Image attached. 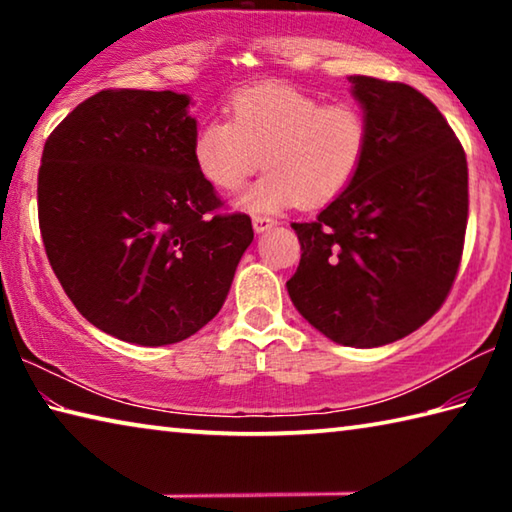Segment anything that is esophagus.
Instances as JSON below:
<instances>
[{"mask_svg": "<svg viewBox=\"0 0 512 512\" xmlns=\"http://www.w3.org/2000/svg\"><path fill=\"white\" fill-rule=\"evenodd\" d=\"M273 225H277V221L271 219V216H253V228H255L257 235H262V232L271 230Z\"/></svg>", "mask_w": 512, "mask_h": 512, "instance_id": "esophagus-1", "label": "esophagus"}]
</instances>
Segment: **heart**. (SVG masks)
Masks as SVG:
<instances>
[{"mask_svg":"<svg viewBox=\"0 0 512 512\" xmlns=\"http://www.w3.org/2000/svg\"><path fill=\"white\" fill-rule=\"evenodd\" d=\"M368 117L354 103H323L287 83H262L230 101V119H205L192 155L207 183L237 192L268 169L237 205L271 214L300 203L320 207L339 198L363 167Z\"/></svg>","mask_w":512,"mask_h":512,"instance_id":"1","label":"heart"}]
</instances>
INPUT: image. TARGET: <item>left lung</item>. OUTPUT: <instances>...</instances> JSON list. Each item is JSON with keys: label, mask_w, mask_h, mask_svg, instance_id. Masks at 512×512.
Here are the masks:
<instances>
[{"label": "left lung", "mask_w": 512, "mask_h": 512, "mask_svg": "<svg viewBox=\"0 0 512 512\" xmlns=\"http://www.w3.org/2000/svg\"><path fill=\"white\" fill-rule=\"evenodd\" d=\"M370 146L345 192L314 221L291 223L300 264L291 302L320 334L379 348L443 305L461 264L467 160L440 110L411 85L350 76Z\"/></svg>", "instance_id": "8db88e82"}]
</instances>
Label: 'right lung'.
Returning <instances> with one entry per match:
<instances>
[{
    "instance_id": "1",
    "label": "right lung",
    "mask_w": 512,
    "mask_h": 512,
    "mask_svg": "<svg viewBox=\"0 0 512 512\" xmlns=\"http://www.w3.org/2000/svg\"><path fill=\"white\" fill-rule=\"evenodd\" d=\"M192 97L103 90L45 142L38 219L49 264L101 332L137 345L185 341L219 314L248 214H219L196 169Z\"/></svg>"
}]
</instances>
